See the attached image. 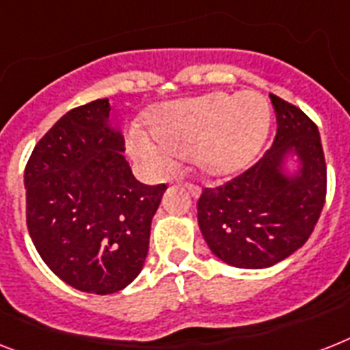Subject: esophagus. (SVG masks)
Here are the masks:
<instances>
[{"label":"esophagus","instance_id":"34e87169","mask_svg":"<svg viewBox=\"0 0 350 350\" xmlns=\"http://www.w3.org/2000/svg\"><path fill=\"white\" fill-rule=\"evenodd\" d=\"M183 189L187 190V192H189V194L192 196V198H200L201 190H200V187H198V185H194V183H185V185H183Z\"/></svg>","mask_w":350,"mask_h":350}]
</instances>
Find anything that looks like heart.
I'll use <instances>...</instances> for the list:
<instances>
[{
    "mask_svg": "<svg viewBox=\"0 0 350 350\" xmlns=\"http://www.w3.org/2000/svg\"><path fill=\"white\" fill-rule=\"evenodd\" d=\"M271 127V104L258 92L208 93L167 102L149 116L152 136L135 133L133 154L161 172L174 156H190L206 176L244 170L262 149Z\"/></svg>",
    "mask_w": 350,
    "mask_h": 350,
    "instance_id": "b5f03b06",
    "label": "heart"
}]
</instances>
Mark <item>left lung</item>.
<instances>
[{"label":"left lung","instance_id":"obj_1","mask_svg":"<svg viewBox=\"0 0 350 350\" xmlns=\"http://www.w3.org/2000/svg\"><path fill=\"white\" fill-rule=\"evenodd\" d=\"M277 135L264 156L234 180L203 189L201 234L215 257L244 269H262L302 248L313 234L327 192V167L318 127L302 109L269 93ZM289 155L299 170L283 169Z\"/></svg>","mask_w":350,"mask_h":350}]
</instances>
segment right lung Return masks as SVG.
<instances>
[{
    "label": "right lung",
    "instance_id": "1",
    "mask_svg": "<svg viewBox=\"0 0 350 350\" xmlns=\"http://www.w3.org/2000/svg\"><path fill=\"white\" fill-rule=\"evenodd\" d=\"M109 111L107 98L68 111L25 169L33 246L61 280L95 295L116 293L138 277L167 189L133 176Z\"/></svg>",
    "mask_w": 350,
    "mask_h": 350
}]
</instances>
